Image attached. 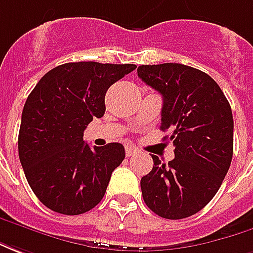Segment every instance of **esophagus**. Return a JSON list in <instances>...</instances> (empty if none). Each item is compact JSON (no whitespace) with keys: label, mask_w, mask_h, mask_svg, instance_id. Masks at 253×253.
I'll list each match as a JSON object with an SVG mask.
<instances>
[{"label":"esophagus","mask_w":253,"mask_h":253,"mask_svg":"<svg viewBox=\"0 0 253 253\" xmlns=\"http://www.w3.org/2000/svg\"><path fill=\"white\" fill-rule=\"evenodd\" d=\"M125 154H126V157H132V155L137 154V148L132 146H126L125 147Z\"/></svg>","instance_id":"esophagus-1"}]
</instances>
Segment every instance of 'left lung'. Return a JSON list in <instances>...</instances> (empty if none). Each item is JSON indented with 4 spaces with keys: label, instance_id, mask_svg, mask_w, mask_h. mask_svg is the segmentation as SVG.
I'll list each match as a JSON object with an SVG mask.
<instances>
[{
    "label": "left lung",
    "instance_id": "obj_1",
    "mask_svg": "<svg viewBox=\"0 0 253 253\" xmlns=\"http://www.w3.org/2000/svg\"><path fill=\"white\" fill-rule=\"evenodd\" d=\"M137 76L164 98L161 129L170 130L174 159L141 177L147 207L166 219L199 212L215 196L233 157V114L207 73L182 64L140 65ZM168 139V136H165Z\"/></svg>",
    "mask_w": 253,
    "mask_h": 253
}]
</instances>
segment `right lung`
I'll list each match as a JSON object with an SVG mask.
<instances>
[{"label": "right lung", "instance_id": "right-lung-1", "mask_svg": "<svg viewBox=\"0 0 253 253\" xmlns=\"http://www.w3.org/2000/svg\"><path fill=\"white\" fill-rule=\"evenodd\" d=\"M135 69L133 64L68 62L49 71L28 95L19 158L32 192L47 209L79 215L105 196L125 150L120 143L91 148L83 133L105 114L109 87Z\"/></svg>", "mask_w": 253, "mask_h": 253}]
</instances>
